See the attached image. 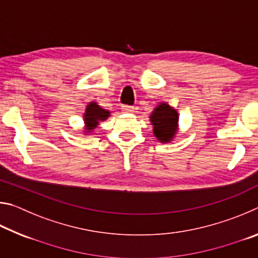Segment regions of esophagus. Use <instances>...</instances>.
I'll return each mask as SVG.
<instances>
[{"label": "esophagus", "mask_w": 258, "mask_h": 258, "mask_svg": "<svg viewBox=\"0 0 258 258\" xmlns=\"http://www.w3.org/2000/svg\"><path fill=\"white\" fill-rule=\"evenodd\" d=\"M121 111L125 112V113H132V112H134V107L123 106V107H121Z\"/></svg>", "instance_id": "esophagus-1"}]
</instances>
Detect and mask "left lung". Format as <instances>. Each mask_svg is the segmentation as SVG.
<instances>
[{
	"label": "left lung",
	"mask_w": 258,
	"mask_h": 258,
	"mask_svg": "<svg viewBox=\"0 0 258 258\" xmlns=\"http://www.w3.org/2000/svg\"><path fill=\"white\" fill-rule=\"evenodd\" d=\"M154 135L161 143H169L178 130V113L167 102H160L150 115Z\"/></svg>",
	"instance_id": "obj_1"
}]
</instances>
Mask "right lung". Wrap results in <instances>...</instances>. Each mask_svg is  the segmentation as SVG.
I'll return each mask as SVG.
<instances>
[{
  "instance_id": "right-lung-1",
  "label": "right lung",
  "mask_w": 258,
  "mask_h": 258,
  "mask_svg": "<svg viewBox=\"0 0 258 258\" xmlns=\"http://www.w3.org/2000/svg\"><path fill=\"white\" fill-rule=\"evenodd\" d=\"M110 116V111L107 109H103L99 106L97 102H90L86 106L85 112L83 115V119H84V128H83V133L90 134L93 132V130L98 127V125L101 121L106 120L108 117Z\"/></svg>"
}]
</instances>
